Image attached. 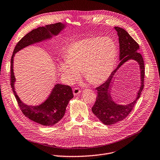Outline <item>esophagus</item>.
<instances>
[{"instance_id":"esophagus-1","label":"esophagus","mask_w":160,"mask_h":160,"mask_svg":"<svg viewBox=\"0 0 160 160\" xmlns=\"http://www.w3.org/2000/svg\"><path fill=\"white\" fill-rule=\"evenodd\" d=\"M81 92V90L78 88H75L73 90V93L75 95H78L79 93H80Z\"/></svg>"}]
</instances>
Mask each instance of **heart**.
Instances as JSON below:
<instances>
[{
  "instance_id": "obj_1",
  "label": "heart",
  "mask_w": 160,
  "mask_h": 160,
  "mask_svg": "<svg viewBox=\"0 0 160 160\" xmlns=\"http://www.w3.org/2000/svg\"><path fill=\"white\" fill-rule=\"evenodd\" d=\"M117 57L118 48L112 39L86 38L69 46L66 59L59 63V69L68 83L77 80L82 70L88 82L97 85L108 79L115 67Z\"/></svg>"
}]
</instances>
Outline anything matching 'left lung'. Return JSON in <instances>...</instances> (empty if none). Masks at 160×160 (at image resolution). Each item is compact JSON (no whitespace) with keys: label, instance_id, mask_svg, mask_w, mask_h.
I'll return each instance as SVG.
<instances>
[{"label":"left lung","instance_id":"left-lung-1","mask_svg":"<svg viewBox=\"0 0 160 160\" xmlns=\"http://www.w3.org/2000/svg\"><path fill=\"white\" fill-rule=\"evenodd\" d=\"M118 32L119 41L120 63L116 70L111 74L105 83L96 88L97 97L96 101L92 108L93 113L97 118L105 125H112L122 121L132 110L138 99L140 97L144 87V64L142 55L139 52L138 43L122 28L115 27ZM129 59L136 61L140 65L141 72V86L137 98L131 103L122 106L117 104L113 101L110 93L112 80L117 69L125 62Z\"/></svg>","mask_w":160,"mask_h":160}]
</instances>
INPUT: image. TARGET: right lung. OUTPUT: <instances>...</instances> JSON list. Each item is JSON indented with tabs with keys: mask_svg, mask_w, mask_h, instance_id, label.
<instances>
[{
	"mask_svg": "<svg viewBox=\"0 0 160 160\" xmlns=\"http://www.w3.org/2000/svg\"><path fill=\"white\" fill-rule=\"evenodd\" d=\"M64 28L63 24L58 22L32 29L17 43L11 60V85L20 109L31 121L46 126L55 125L63 118L69 101L73 97L72 89L68 85L57 84L48 98L41 105H26L20 100L14 89L16 79L13 72V60L15 53L19 50L32 44L50 39L52 36L57 35Z\"/></svg>",
	"mask_w": 160,
	"mask_h": 160,
	"instance_id": "add662e5",
	"label": "right lung"
}]
</instances>
